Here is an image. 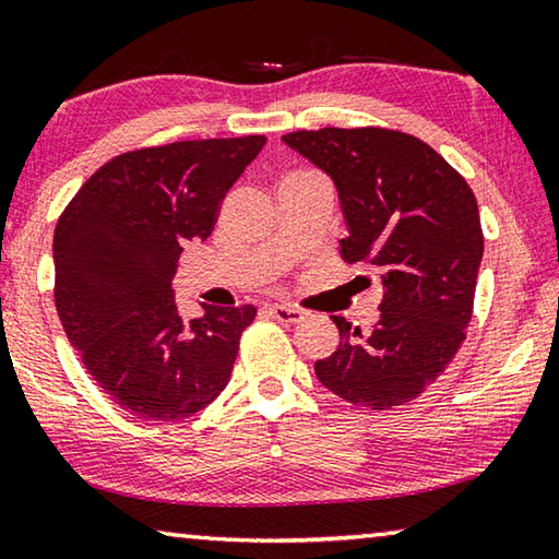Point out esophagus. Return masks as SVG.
Instances as JSON below:
<instances>
[{"label":"esophagus","mask_w":559,"mask_h":559,"mask_svg":"<svg viewBox=\"0 0 559 559\" xmlns=\"http://www.w3.org/2000/svg\"><path fill=\"white\" fill-rule=\"evenodd\" d=\"M271 311V316L276 318L278 323H286V325H294V323H300L304 321V311H298V308H294V306H286V304H276V306H271L269 308Z\"/></svg>","instance_id":"obj_1"}]
</instances>
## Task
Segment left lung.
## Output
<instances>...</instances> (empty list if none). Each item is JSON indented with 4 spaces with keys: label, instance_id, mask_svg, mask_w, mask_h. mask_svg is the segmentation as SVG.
I'll list each match as a JSON object with an SVG mask.
<instances>
[{
    "label": "left lung",
    "instance_id": "8db88e82",
    "mask_svg": "<svg viewBox=\"0 0 559 559\" xmlns=\"http://www.w3.org/2000/svg\"><path fill=\"white\" fill-rule=\"evenodd\" d=\"M283 141L331 176L345 263L380 271L373 331L341 316V343L316 360L328 391L370 411L415 401L450 366L473 318L483 228L475 193L436 148L380 127L294 131Z\"/></svg>",
    "mask_w": 559,
    "mask_h": 559
}]
</instances>
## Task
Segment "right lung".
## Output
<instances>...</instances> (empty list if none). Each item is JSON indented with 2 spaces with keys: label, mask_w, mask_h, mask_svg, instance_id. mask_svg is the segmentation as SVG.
Wrapping results in <instances>:
<instances>
[{
  "label": "right lung",
  "mask_w": 559,
  "mask_h": 559,
  "mask_svg": "<svg viewBox=\"0 0 559 559\" xmlns=\"http://www.w3.org/2000/svg\"><path fill=\"white\" fill-rule=\"evenodd\" d=\"M265 136L136 148L88 176L55 228V300L94 383L144 420H183L216 401L255 308L174 300L186 241H206L221 201Z\"/></svg>",
  "instance_id": "1"
}]
</instances>
